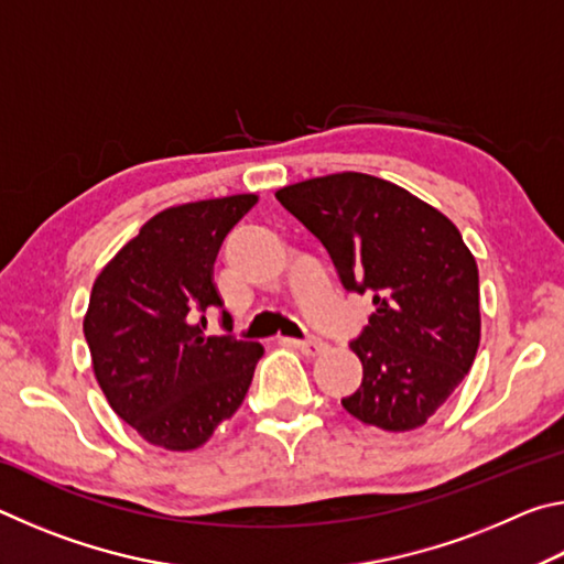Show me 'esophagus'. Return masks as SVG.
Here are the masks:
<instances>
[{
  "label": "esophagus",
  "instance_id": "34e87169",
  "mask_svg": "<svg viewBox=\"0 0 564 564\" xmlns=\"http://www.w3.org/2000/svg\"><path fill=\"white\" fill-rule=\"evenodd\" d=\"M281 343L283 346H289V348H295V350H301L303 356H318V352H323L326 350L328 346L323 340H318V338H311V340H295V338H281Z\"/></svg>",
  "mask_w": 564,
  "mask_h": 564
}]
</instances>
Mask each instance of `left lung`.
I'll list each match as a JSON object with an SVG mask.
<instances>
[{"label": "left lung", "mask_w": 564, "mask_h": 564, "mask_svg": "<svg viewBox=\"0 0 564 564\" xmlns=\"http://www.w3.org/2000/svg\"><path fill=\"white\" fill-rule=\"evenodd\" d=\"M326 246L348 291L373 293L350 350L362 383L340 403L360 423L405 433L425 425L473 368L480 281L457 226L386 178L343 171L275 191Z\"/></svg>", "instance_id": "8db88e82"}]
</instances>
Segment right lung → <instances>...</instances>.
<instances>
[{
  "label": "right lung",
  "mask_w": 564,
  "mask_h": 564,
  "mask_svg": "<svg viewBox=\"0 0 564 564\" xmlns=\"http://www.w3.org/2000/svg\"><path fill=\"white\" fill-rule=\"evenodd\" d=\"M256 194L164 208L104 265L84 316L91 368L109 405L147 443L171 453L202 447L241 408L261 343L204 336L224 308L214 263ZM228 313L224 311V323Z\"/></svg>",
  "instance_id": "right-lung-1"
}]
</instances>
